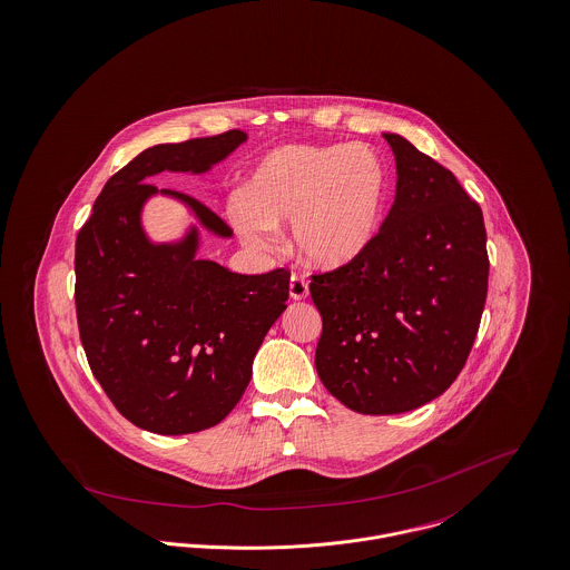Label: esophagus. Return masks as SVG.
<instances>
[{
	"label": "esophagus",
	"mask_w": 570,
	"mask_h": 570,
	"mask_svg": "<svg viewBox=\"0 0 570 570\" xmlns=\"http://www.w3.org/2000/svg\"><path fill=\"white\" fill-rule=\"evenodd\" d=\"M288 293L293 299H306L308 297V282L304 279V275L299 273H293L291 275V284H288Z\"/></svg>",
	"instance_id": "esophagus-1"
}]
</instances>
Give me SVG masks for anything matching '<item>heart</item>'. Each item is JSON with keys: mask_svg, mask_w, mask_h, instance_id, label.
<instances>
[{"mask_svg": "<svg viewBox=\"0 0 570 570\" xmlns=\"http://www.w3.org/2000/svg\"><path fill=\"white\" fill-rule=\"evenodd\" d=\"M386 196L389 170L374 146L291 144L259 159L232 223L255 252L271 249L277 229L293 225L299 257L336 271L372 249Z\"/></svg>", "mask_w": 570, "mask_h": 570, "instance_id": "b5f03b06", "label": "heart"}]
</instances>
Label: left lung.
Returning <instances> with one entry per match:
<instances>
[{
  "instance_id": "obj_1",
  "label": "left lung",
  "mask_w": 570,
  "mask_h": 570,
  "mask_svg": "<svg viewBox=\"0 0 570 570\" xmlns=\"http://www.w3.org/2000/svg\"><path fill=\"white\" fill-rule=\"evenodd\" d=\"M395 200L372 249L313 275L316 374L363 415L413 411L454 382L479 332L490 259L483 212L454 175L395 132Z\"/></svg>"
}]
</instances>
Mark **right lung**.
Wrapping results in <instances>:
<instances>
[{
  "mask_svg": "<svg viewBox=\"0 0 570 570\" xmlns=\"http://www.w3.org/2000/svg\"><path fill=\"white\" fill-rule=\"evenodd\" d=\"M247 132L227 130L157 144L116 173L76 238V316L94 372L116 409L157 435H188L223 422L243 397L271 325L286 311L291 273L240 275L198 259V227L177 243H153L141 225L150 196L184 203L218 238L232 229L184 191L150 177L203 175Z\"/></svg>",
  "mask_w": 570,
  "mask_h": 570,
  "instance_id": "obj_1",
  "label": "right lung"
}]
</instances>
